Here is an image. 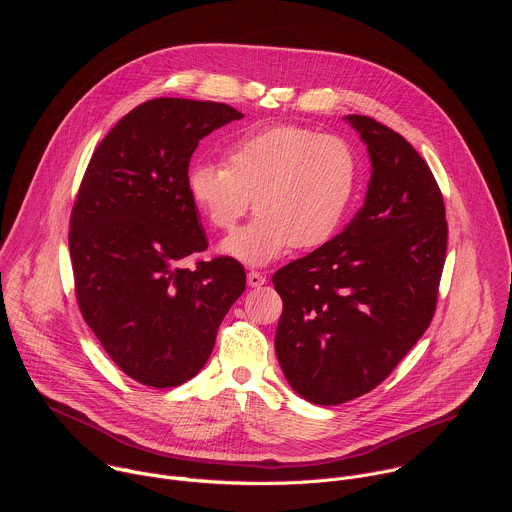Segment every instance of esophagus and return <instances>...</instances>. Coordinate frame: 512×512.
I'll return each mask as SVG.
<instances>
[{"instance_id":"34e87169","label":"esophagus","mask_w":512,"mask_h":512,"mask_svg":"<svg viewBox=\"0 0 512 512\" xmlns=\"http://www.w3.org/2000/svg\"><path fill=\"white\" fill-rule=\"evenodd\" d=\"M247 283H249V287H261V285L267 283V279H265V275H261L257 271H249L247 273Z\"/></svg>"}]
</instances>
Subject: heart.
<instances>
[{"mask_svg":"<svg viewBox=\"0 0 512 512\" xmlns=\"http://www.w3.org/2000/svg\"><path fill=\"white\" fill-rule=\"evenodd\" d=\"M358 184L350 145L298 125H271L235 139L223 164L196 162L186 176L192 206L216 231H231L251 206L257 216L221 243V253L263 267L294 247L316 249L340 229Z\"/></svg>","mask_w":512,"mask_h":512,"instance_id":"1","label":"heart"}]
</instances>
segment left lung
<instances>
[{
	"label": "left lung",
	"mask_w": 512,
	"mask_h": 512,
	"mask_svg": "<svg viewBox=\"0 0 512 512\" xmlns=\"http://www.w3.org/2000/svg\"><path fill=\"white\" fill-rule=\"evenodd\" d=\"M344 121L371 160L364 204L332 241L273 275L279 367L314 405L346 403L391 375L433 318L448 247L442 192L413 145L367 115Z\"/></svg>",
	"instance_id": "left-lung-1"
}]
</instances>
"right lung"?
<instances>
[{
	"label": "right lung",
	"instance_id": "obj_1",
	"mask_svg": "<svg viewBox=\"0 0 512 512\" xmlns=\"http://www.w3.org/2000/svg\"><path fill=\"white\" fill-rule=\"evenodd\" d=\"M243 113L212 101L154 99L99 143L70 214V259L85 322L141 385L178 387L206 364L245 291L239 261L182 259L208 247L186 190L198 141Z\"/></svg>",
	"mask_w": 512,
	"mask_h": 512
}]
</instances>
